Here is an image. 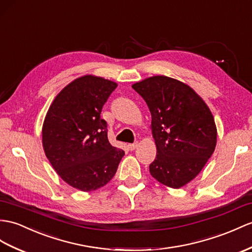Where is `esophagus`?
I'll use <instances>...</instances> for the list:
<instances>
[{"label":"esophagus","mask_w":252,"mask_h":252,"mask_svg":"<svg viewBox=\"0 0 252 252\" xmlns=\"http://www.w3.org/2000/svg\"><path fill=\"white\" fill-rule=\"evenodd\" d=\"M138 145H139V143H138V142H134V143L128 144V147H129V150H130V151H133V150H136V149H137Z\"/></svg>","instance_id":"34e87169"}]
</instances>
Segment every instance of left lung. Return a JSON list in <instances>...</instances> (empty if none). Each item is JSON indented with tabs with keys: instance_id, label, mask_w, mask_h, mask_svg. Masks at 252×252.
<instances>
[{
	"instance_id": "1",
	"label": "left lung",
	"mask_w": 252,
	"mask_h": 252,
	"mask_svg": "<svg viewBox=\"0 0 252 252\" xmlns=\"http://www.w3.org/2000/svg\"><path fill=\"white\" fill-rule=\"evenodd\" d=\"M152 115L157 155L150 173L159 183L181 188L203 169L215 151L217 128L204 100L179 80L154 76L132 84Z\"/></svg>"
}]
</instances>
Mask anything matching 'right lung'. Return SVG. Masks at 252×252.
<instances>
[{"mask_svg": "<svg viewBox=\"0 0 252 252\" xmlns=\"http://www.w3.org/2000/svg\"><path fill=\"white\" fill-rule=\"evenodd\" d=\"M118 84L87 75L54 98L42 125V146L69 186L93 191L113 179L125 152L110 144L101 109Z\"/></svg>", "mask_w": 252, "mask_h": 252, "instance_id": "right-lung-1", "label": "right lung"}]
</instances>
